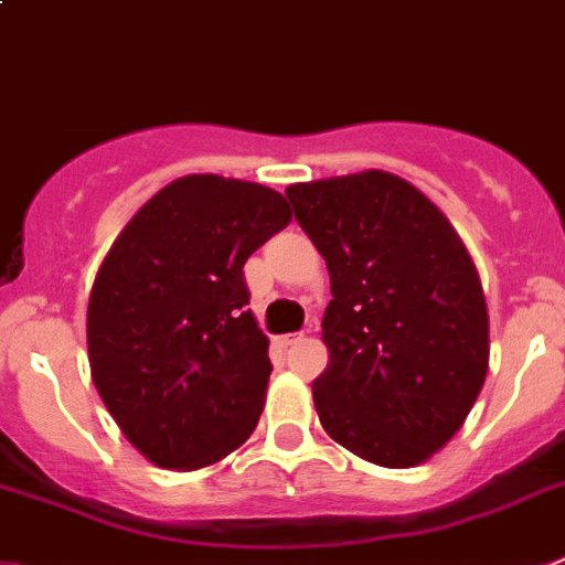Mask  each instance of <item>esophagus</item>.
<instances>
[{
  "label": "esophagus",
  "instance_id": "34e87169",
  "mask_svg": "<svg viewBox=\"0 0 565 565\" xmlns=\"http://www.w3.org/2000/svg\"><path fill=\"white\" fill-rule=\"evenodd\" d=\"M302 341V333H288V335H279V347H291Z\"/></svg>",
  "mask_w": 565,
  "mask_h": 565
}]
</instances>
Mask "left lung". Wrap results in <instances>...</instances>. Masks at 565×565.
I'll return each mask as SVG.
<instances>
[{
  "label": "left lung",
  "instance_id": "obj_1",
  "mask_svg": "<svg viewBox=\"0 0 565 565\" xmlns=\"http://www.w3.org/2000/svg\"><path fill=\"white\" fill-rule=\"evenodd\" d=\"M286 195L330 271V364L313 381L322 428L381 468L426 462L462 428L488 375V305L462 237L384 170Z\"/></svg>",
  "mask_w": 565,
  "mask_h": 565
}]
</instances>
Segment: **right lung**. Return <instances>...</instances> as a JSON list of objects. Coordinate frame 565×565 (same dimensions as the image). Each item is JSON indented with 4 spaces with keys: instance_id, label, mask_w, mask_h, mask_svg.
I'll list each match as a JSON object with an SVG mask.
<instances>
[{
    "instance_id": "obj_1",
    "label": "right lung",
    "mask_w": 565,
    "mask_h": 565,
    "mask_svg": "<svg viewBox=\"0 0 565 565\" xmlns=\"http://www.w3.org/2000/svg\"><path fill=\"white\" fill-rule=\"evenodd\" d=\"M288 224L271 188L195 173L139 206L108 248L86 313L92 381L159 468H206L255 431L271 361L243 263Z\"/></svg>"
}]
</instances>
